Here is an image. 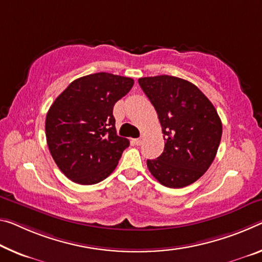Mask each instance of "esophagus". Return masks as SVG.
<instances>
[{"label": "esophagus", "mask_w": 262, "mask_h": 262, "mask_svg": "<svg viewBox=\"0 0 262 262\" xmlns=\"http://www.w3.org/2000/svg\"><path fill=\"white\" fill-rule=\"evenodd\" d=\"M133 141H134L135 144H138V146H140V144H142V142H143V138H139V139H135V140H133Z\"/></svg>", "instance_id": "1"}]
</instances>
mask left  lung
I'll list each match as a JSON object with an SVG mask.
<instances>
[{"label": "left lung", "instance_id": "left-lung-1", "mask_svg": "<svg viewBox=\"0 0 262 262\" xmlns=\"http://www.w3.org/2000/svg\"><path fill=\"white\" fill-rule=\"evenodd\" d=\"M139 84L155 107L164 134V150L148 160L162 185L178 189L192 184L212 163L221 143V118L192 82L172 76L140 78Z\"/></svg>", "mask_w": 262, "mask_h": 262}]
</instances>
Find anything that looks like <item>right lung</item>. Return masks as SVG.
<instances>
[{"instance_id":"add662e5","label":"right lung","mask_w":262,"mask_h":262,"mask_svg":"<svg viewBox=\"0 0 262 262\" xmlns=\"http://www.w3.org/2000/svg\"><path fill=\"white\" fill-rule=\"evenodd\" d=\"M134 85L132 78L100 72L72 81L58 95L45 120L49 150L74 183L92 185L108 177L128 139L118 136L113 107Z\"/></svg>"}]
</instances>
